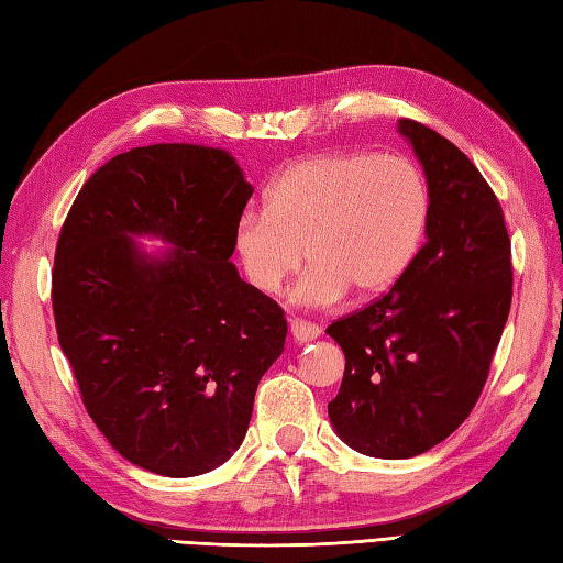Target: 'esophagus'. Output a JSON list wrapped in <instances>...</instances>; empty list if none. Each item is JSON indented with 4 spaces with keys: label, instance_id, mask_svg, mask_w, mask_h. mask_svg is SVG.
<instances>
[{
    "label": "esophagus",
    "instance_id": "esophagus-1",
    "mask_svg": "<svg viewBox=\"0 0 563 563\" xmlns=\"http://www.w3.org/2000/svg\"><path fill=\"white\" fill-rule=\"evenodd\" d=\"M289 330H291V336L296 342H313L316 336L320 334V330H318V324H313V322H306V320H291V324H289Z\"/></svg>",
    "mask_w": 563,
    "mask_h": 563
}]
</instances>
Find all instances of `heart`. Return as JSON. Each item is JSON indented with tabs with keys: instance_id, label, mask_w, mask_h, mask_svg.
Returning <instances> with one entry per match:
<instances>
[{
	"instance_id": "1",
	"label": "heart",
	"mask_w": 563,
	"mask_h": 563,
	"mask_svg": "<svg viewBox=\"0 0 563 563\" xmlns=\"http://www.w3.org/2000/svg\"><path fill=\"white\" fill-rule=\"evenodd\" d=\"M431 217L421 168L397 154H322L269 185L262 214H245L233 250L260 296L282 291L303 265L294 298L330 306L346 291L376 298L415 265Z\"/></svg>"
}]
</instances>
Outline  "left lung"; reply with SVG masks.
I'll use <instances>...</instances> for the list:
<instances>
[{"mask_svg": "<svg viewBox=\"0 0 563 563\" xmlns=\"http://www.w3.org/2000/svg\"><path fill=\"white\" fill-rule=\"evenodd\" d=\"M427 173V243L402 279L334 320L342 387L328 405L354 451L402 460L448 439L477 405L508 320L514 265L504 209L477 166L445 136L399 120Z\"/></svg>", "mask_w": 563, "mask_h": 563, "instance_id": "left-lung-1", "label": "left lung"}]
</instances>
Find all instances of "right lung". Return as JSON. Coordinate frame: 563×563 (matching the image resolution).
<instances>
[{
	"label": "right lung",
	"mask_w": 563,
	"mask_h": 563,
	"mask_svg": "<svg viewBox=\"0 0 563 563\" xmlns=\"http://www.w3.org/2000/svg\"><path fill=\"white\" fill-rule=\"evenodd\" d=\"M253 187L223 148L152 144L84 183L59 231L53 313L84 407L132 465L195 477L245 439L286 318L231 262ZM134 234L176 244L148 256Z\"/></svg>",
	"instance_id": "add662e5"
}]
</instances>
